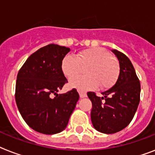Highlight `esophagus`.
<instances>
[{"instance_id":"1","label":"esophagus","mask_w":155,"mask_h":155,"mask_svg":"<svg viewBox=\"0 0 155 155\" xmlns=\"http://www.w3.org/2000/svg\"><path fill=\"white\" fill-rule=\"evenodd\" d=\"M79 94H80V98H84V97H87V94L85 93V92H79Z\"/></svg>"}]
</instances>
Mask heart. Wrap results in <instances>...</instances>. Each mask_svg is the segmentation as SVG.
Segmentation results:
<instances>
[{
    "label": "heart",
    "instance_id": "1",
    "mask_svg": "<svg viewBox=\"0 0 155 155\" xmlns=\"http://www.w3.org/2000/svg\"><path fill=\"white\" fill-rule=\"evenodd\" d=\"M89 65L85 70L87 76L73 78L69 86L80 92H86L97 87H108L114 84L119 75V66L108 51L103 48L83 51L76 57L67 54L61 63V69L68 79L77 75L81 66Z\"/></svg>",
    "mask_w": 155,
    "mask_h": 155
}]
</instances>
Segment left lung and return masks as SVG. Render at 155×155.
Listing matches in <instances>:
<instances>
[{
	"instance_id": "left-lung-1",
	"label": "left lung",
	"mask_w": 155,
	"mask_h": 155,
	"mask_svg": "<svg viewBox=\"0 0 155 155\" xmlns=\"http://www.w3.org/2000/svg\"><path fill=\"white\" fill-rule=\"evenodd\" d=\"M112 51L120 65L115 84L102 92V97L95 92H87L92 104V125L97 131L107 134L119 132L130 124L137 111L141 92L140 81L129 58L117 50Z\"/></svg>"
}]
</instances>
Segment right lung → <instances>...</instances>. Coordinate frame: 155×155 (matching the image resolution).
Instances as JSON below:
<instances>
[{"label": "right lung", "instance_id": "obj_1", "mask_svg": "<svg viewBox=\"0 0 155 155\" xmlns=\"http://www.w3.org/2000/svg\"><path fill=\"white\" fill-rule=\"evenodd\" d=\"M70 48L49 44L33 53L17 76L15 100L26 124L44 134L62 132L80 98L75 88L58 94L68 80L61 69Z\"/></svg>", "mask_w": 155, "mask_h": 155}]
</instances>
